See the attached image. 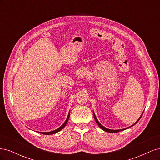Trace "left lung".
I'll list each match as a JSON object with an SVG mask.
<instances>
[{"label": "left lung", "mask_w": 160, "mask_h": 160, "mask_svg": "<svg viewBox=\"0 0 160 160\" xmlns=\"http://www.w3.org/2000/svg\"><path fill=\"white\" fill-rule=\"evenodd\" d=\"M142 115L143 114H142V115L140 116V118L138 119V120L136 122H135L133 125H132V126H133L134 125H135L138 122V121L140 119V118H142ZM93 116H94V118H95V122H96V123H98V125H99V128H101V129H102L103 130H104L105 132H109V133H118V132H120V131H123V130H125V129H128V128H130V127H132V126H130V127H129V128H125V129H117V130H113V129H108V128H105V127H103L102 125H101L99 122H98V119H97V118H96V116H95V113H94V112H93Z\"/></svg>", "instance_id": "8db88e82"}]
</instances>
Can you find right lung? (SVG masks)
Listing matches in <instances>:
<instances>
[{
  "label": "right lung",
  "instance_id": "right-lung-1",
  "mask_svg": "<svg viewBox=\"0 0 160 160\" xmlns=\"http://www.w3.org/2000/svg\"><path fill=\"white\" fill-rule=\"evenodd\" d=\"M69 115H70V113H69L68 117H67V118L66 121L65 122V123H64L63 124H62L60 128H59L55 129V130H54V131H52V132H40V133H42V134H45V135H51V134H54V133H55L59 132V131H61V130L62 128H63L65 126V125H66L67 122H68V120H69Z\"/></svg>",
  "mask_w": 160,
  "mask_h": 160
}]
</instances>
